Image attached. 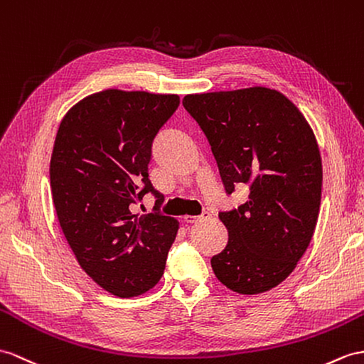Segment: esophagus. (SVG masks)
Masks as SVG:
<instances>
[{
  "label": "esophagus",
  "instance_id": "esophagus-1",
  "mask_svg": "<svg viewBox=\"0 0 364 364\" xmlns=\"http://www.w3.org/2000/svg\"><path fill=\"white\" fill-rule=\"evenodd\" d=\"M210 218V213H203V215L200 216H185V223H190V224H194V223H200V220L203 219H208Z\"/></svg>",
  "mask_w": 364,
  "mask_h": 364
}]
</instances>
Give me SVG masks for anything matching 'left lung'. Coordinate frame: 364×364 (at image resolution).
<instances>
[{"mask_svg": "<svg viewBox=\"0 0 364 364\" xmlns=\"http://www.w3.org/2000/svg\"><path fill=\"white\" fill-rule=\"evenodd\" d=\"M183 108L199 123L227 194L247 185L249 200L220 211L225 249L211 258L216 278L242 295L281 284L314 236L323 165L312 128L284 94L253 86L190 94Z\"/></svg>", "mask_w": 364, "mask_h": 364, "instance_id": "obj_1", "label": "left lung"}]
</instances>
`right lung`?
Segmentation results:
<instances>
[{"label": "right lung", "instance_id": "1", "mask_svg": "<svg viewBox=\"0 0 364 364\" xmlns=\"http://www.w3.org/2000/svg\"><path fill=\"white\" fill-rule=\"evenodd\" d=\"M179 103L176 94L106 90L74 105L57 131L49 174L60 227L80 267L119 298L157 284L179 230L159 213L148 177L153 140ZM146 192L155 211L134 215Z\"/></svg>", "mask_w": 364, "mask_h": 364}]
</instances>
